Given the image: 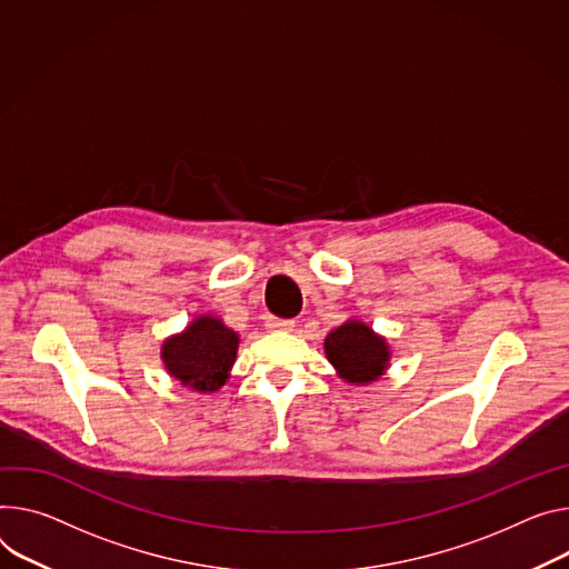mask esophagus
<instances>
[{"instance_id":"1","label":"esophagus","mask_w":569,"mask_h":569,"mask_svg":"<svg viewBox=\"0 0 569 569\" xmlns=\"http://www.w3.org/2000/svg\"><path fill=\"white\" fill-rule=\"evenodd\" d=\"M268 331H292L295 322L292 320H279V318H268L266 320Z\"/></svg>"}]
</instances>
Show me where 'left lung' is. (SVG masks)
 I'll return each mask as SVG.
<instances>
[{
  "label": "left lung",
  "mask_w": 569,
  "mask_h": 569,
  "mask_svg": "<svg viewBox=\"0 0 569 569\" xmlns=\"http://www.w3.org/2000/svg\"><path fill=\"white\" fill-rule=\"evenodd\" d=\"M325 353L336 375L351 386H370L390 368V345L368 322L349 318L327 333Z\"/></svg>",
  "instance_id": "obj_1"
}]
</instances>
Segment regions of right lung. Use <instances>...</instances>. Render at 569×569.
<instances>
[{"instance_id": "right-lung-1", "label": "right lung", "mask_w": 569, "mask_h": 569, "mask_svg": "<svg viewBox=\"0 0 569 569\" xmlns=\"http://www.w3.org/2000/svg\"><path fill=\"white\" fill-rule=\"evenodd\" d=\"M240 333L213 313L197 316L161 345L166 372L194 392H218L231 377Z\"/></svg>"}]
</instances>
